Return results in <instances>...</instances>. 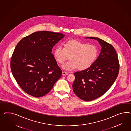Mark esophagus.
Instances as JSON below:
<instances>
[{
  "instance_id": "esophagus-1",
  "label": "esophagus",
  "mask_w": 131,
  "mask_h": 131,
  "mask_svg": "<svg viewBox=\"0 0 131 131\" xmlns=\"http://www.w3.org/2000/svg\"><path fill=\"white\" fill-rule=\"evenodd\" d=\"M68 74V72H67V71H62V75H66Z\"/></svg>"
}]
</instances>
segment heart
Wrapping results in <instances>:
<instances>
[{
	"mask_svg": "<svg viewBox=\"0 0 131 131\" xmlns=\"http://www.w3.org/2000/svg\"><path fill=\"white\" fill-rule=\"evenodd\" d=\"M98 55V50L93 44L78 40H71L64 44V47L58 46L54 55L57 62L63 64L71 58V60L63 66L67 70L77 68L80 70H84L92 66Z\"/></svg>",
	"mask_w": 131,
	"mask_h": 131,
	"instance_id": "1",
	"label": "heart"
}]
</instances>
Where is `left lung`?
<instances>
[{
	"instance_id": "left-lung-1",
	"label": "left lung",
	"mask_w": 131,
	"mask_h": 131,
	"mask_svg": "<svg viewBox=\"0 0 131 131\" xmlns=\"http://www.w3.org/2000/svg\"><path fill=\"white\" fill-rule=\"evenodd\" d=\"M102 47L99 57L88 69L75 72L72 84L73 92L80 99L91 101L103 95L116 80L120 64L113 45L95 37Z\"/></svg>"
}]
</instances>
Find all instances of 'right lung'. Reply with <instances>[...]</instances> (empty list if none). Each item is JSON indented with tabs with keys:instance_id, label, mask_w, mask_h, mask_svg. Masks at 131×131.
<instances>
[{
	"instance_id": "add662e5",
	"label": "right lung",
	"mask_w": 131,
	"mask_h": 131,
	"mask_svg": "<svg viewBox=\"0 0 131 131\" xmlns=\"http://www.w3.org/2000/svg\"><path fill=\"white\" fill-rule=\"evenodd\" d=\"M64 36L61 33L37 31L24 37L16 45L11 58V70L25 92L42 97L61 77L62 71L51 52Z\"/></svg>"
}]
</instances>
